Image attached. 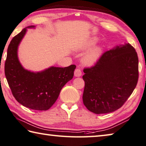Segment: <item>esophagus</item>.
Listing matches in <instances>:
<instances>
[{
    "label": "esophagus",
    "instance_id": "esophagus-1",
    "mask_svg": "<svg viewBox=\"0 0 146 146\" xmlns=\"http://www.w3.org/2000/svg\"><path fill=\"white\" fill-rule=\"evenodd\" d=\"M82 74V72H81V70L80 68H76L74 71V76L76 77H80Z\"/></svg>",
    "mask_w": 146,
    "mask_h": 146
}]
</instances>
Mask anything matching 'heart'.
<instances>
[{
  "mask_svg": "<svg viewBox=\"0 0 146 146\" xmlns=\"http://www.w3.org/2000/svg\"><path fill=\"white\" fill-rule=\"evenodd\" d=\"M99 39L96 37L91 38L89 40L85 45V48H90L93 46L95 45L97 43H98ZM102 53V49L101 47H96L94 49L91 50L90 52H88L84 56L83 59V62L87 65H92L96 62V61L98 60L101 55Z\"/></svg>",
  "mask_w": 146,
  "mask_h": 146,
  "instance_id": "heart-1",
  "label": "heart"
}]
</instances>
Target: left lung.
<instances>
[{
	"label": "left lung",
	"mask_w": 146,
	"mask_h": 146,
	"mask_svg": "<svg viewBox=\"0 0 146 146\" xmlns=\"http://www.w3.org/2000/svg\"><path fill=\"white\" fill-rule=\"evenodd\" d=\"M83 104L96 114L108 113L122 107L139 80V58L129 43L103 54L96 63L83 70Z\"/></svg>",
	"instance_id": "8db88e82"
}]
</instances>
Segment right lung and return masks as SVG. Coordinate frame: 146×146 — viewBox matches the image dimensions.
I'll return each instance as SVG.
<instances>
[{
  "instance_id": "add662e5",
  "label": "right lung",
  "mask_w": 146,
  "mask_h": 146,
  "mask_svg": "<svg viewBox=\"0 0 146 146\" xmlns=\"http://www.w3.org/2000/svg\"><path fill=\"white\" fill-rule=\"evenodd\" d=\"M26 31V28L23 29L9 43L5 61V76L13 96L19 103L35 110L45 111L54 104L61 88L72 79L76 66H51L39 72L25 70L18 58L17 50Z\"/></svg>"
}]
</instances>
